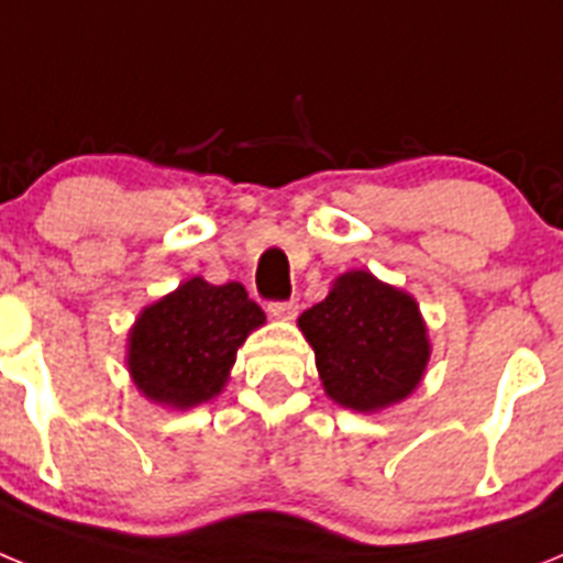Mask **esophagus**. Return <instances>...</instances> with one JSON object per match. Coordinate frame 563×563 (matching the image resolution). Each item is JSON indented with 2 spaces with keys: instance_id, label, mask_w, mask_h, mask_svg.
<instances>
[{
  "instance_id": "esophagus-1",
  "label": "esophagus",
  "mask_w": 563,
  "mask_h": 563,
  "mask_svg": "<svg viewBox=\"0 0 563 563\" xmlns=\"http://www.w3.org/2000/svg\"><path fill=\"white\" fill-rule=\"evenodd\" d=\"M298 305L296 298H290V301H267V312H271L273 318H292L296 316Z\"/></svg>"
}]
</instances>
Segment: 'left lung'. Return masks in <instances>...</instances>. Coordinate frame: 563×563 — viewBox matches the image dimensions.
I'll return each instance as SVG.
<instances>
[{
  "instance_id": "1",
  "label": "left lung",
  "mask_w": 563,
  "mask_h": 563,
  "mask_svg": "<svg viewBox=\"0 0 563 563\" xmlns=\"http://www.w3.org/2000/svg\"><path fill=\"white\" fill-rule=\"evenodd\" d=\"M327 395L355 411L402 400L420 383L429 338L415 298L352 271L298 318Z\"/></svg>"
}]
</instances>
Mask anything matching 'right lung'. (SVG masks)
I'll return each mask as SVG.
<instances>
[{"instance_id":"add662e5","label":"right lung","mask_w":563,"mask_h":563,"mask_svg":"<svg viewBox=\"0 0 563 563\" xmlns=\"http://www.w3.org/2000/svg\"><path fill=\"white\" fill-rule=\"evenodd\" d=\"M258 324L265 312L239 282L217 287L191 278L137 318L129 372L154 402L188 409L222 389L236 350Z\"/></svg>"}]
</instances>
